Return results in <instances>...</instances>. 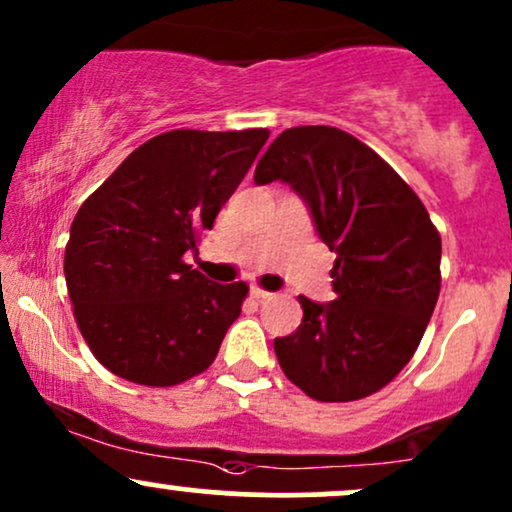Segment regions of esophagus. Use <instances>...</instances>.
Segmentation results:
<instances>
[{"label":"esophagus","mask_w":512,"mask_h":512,"mask_svg":"<svg viewBox=\"0 0 512 512\" xmlns=\"http://www.w3.org/2000/svg\"><path fill=\"white\" fill-rule=\"evenodd\" d=\"M250 296H252V298H257V301H264V298H269V296H272V293L264 291V289H260V286H252V289H250Z\"/></svg>","instance_id":"1"}]
</instances>
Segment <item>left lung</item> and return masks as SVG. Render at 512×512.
Wrapping results in <instances>:
<instances>
[{
	"label": "left lung",
	"instance_id": "1",
	"mask_svg": "<svg viewBox=\"0 0 512 512\" xmlns=\"http://www.w3.org/2000/svg\"><path fill=\"white\" fill-rule=\"evenodd\" d=\"M303 199L322 243L337 252L334 301L298 296L303 320L276 337L279 366L317 402L378 392L409 363L440 293V236L414 190L337 127H291L255 170Z\"/></svg>",
	"mask_w": 512,
	"mask_h": 512
}]
</instances>
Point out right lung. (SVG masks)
<instances>
[{"instance_id": "obj_1", "label": "right lung", "mask_w": 512, "mask_h": 512, "mask_svg": "<svg viewBox=\"0 0 512 512\" xmlns=\"http://www.w3.org/2000/svg\"><path fill=\"white\" fill-rule=\"evenodd\" d=\"M267 137V129L158 134L76 211L64 276L76 325L110 373L168 387L219 354L248 286L209 281L182 255L197 252Z\"/></svg>"}]
</instances>
